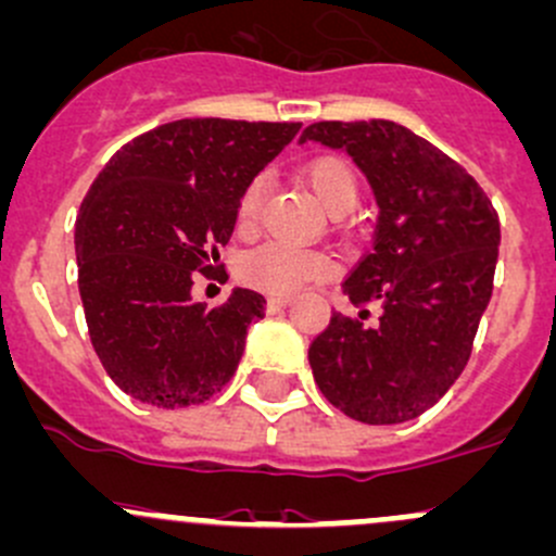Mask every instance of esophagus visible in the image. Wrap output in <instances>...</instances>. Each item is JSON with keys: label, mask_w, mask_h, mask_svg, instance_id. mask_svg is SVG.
Here are the masks:
<instances>
[{"label": "esophagus", "mask_w": 556, "mask_h": 556, "mask_svg": "<svg viewBox=\"0 0 556 556\" xmlns=\"http://www.w3.org/2000/svg\"><path fill=\"white\" fill-rule=\"evenodd\" d=\"M288 303H290V295H271V298H268V303H266V306H268V312H279V308H285V306H288Z\"/></svg>", "instance_id": "34e87169"}]
</instances>
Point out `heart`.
I'll list each match as a JSON object with an SVG mask.
<instances>
[{"label":"heart","mask_w":556,"mask_h":556,"mask_svg":"<svg viewBox=\"0 0 556 556\" xmlns=\"http://www.w3.org/2000/svg\"><path fill=\"white\" fill-rule=\"evenodd\" d=\"M303 180L330 215L349 213L359 197V178L343 156H317L303 167ZM263 194H266V180L263 178H253L244 186L237 202L239 231H250L258 224ZM237 271L239 279L250 288L271 295H293L312 279H325L332 271V261L323 250L293 248V244L285 242H263L239 258Z\"/></svg>","instance_id":"obj_1"}]
</instances>
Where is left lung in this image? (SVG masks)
I'll return each mask as SVG.
<instances>
[{
	"instance_id": "1",
	"label": "left lung",
	"mask_w": 556,
	"mask_h": 556,
	"mask_svg": "<svg viewBox=\"0 0 556 556\" xmlns=\"http://www.w3.org/2000/svg\"><path fill=\"white\" fill-rule=\"evenodd\" d=\"M301 140L346 151L378 202L372 250L343 282L362 312H336L314 338V381L362 424L418 418L471 356L493 295L498 213L458 162L396 122H314Z\"/></svg>"
}]
</instances>
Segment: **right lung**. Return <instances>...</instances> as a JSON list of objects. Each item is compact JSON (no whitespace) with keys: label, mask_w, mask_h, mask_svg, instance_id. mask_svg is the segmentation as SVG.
Listing matches in <instances>:
<instances>
[{"label":"right lung","mask_w":556,"mask_h":556,"mask_svg":"<svg viewBox=\"0 0 556 556\" xmlns=\"http://www.w3.org/2000/svg\"><path fill=\"white\" fill-rule=\"evenodd\" d=\"M301 122L178 119L122 146L77 215L79 295L111 381L156 407L202 405L231 381L266 298L233 288L207 308L194 274L215 277L237 202Z\"/></svg>","instance_id":"add662e5"}]
</instances>
